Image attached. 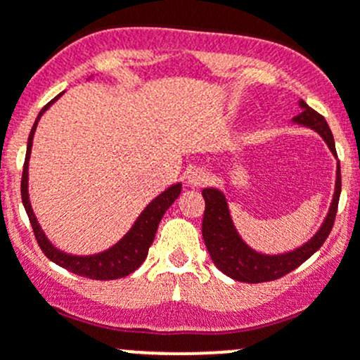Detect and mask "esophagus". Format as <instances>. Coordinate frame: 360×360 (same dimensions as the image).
I'll return each instance as SVG.
<instances>
[{"label": "esophagus", "instance_id": "esophagus-1", "mask_svg": "<svg viewBox=\"0 0 360 360\" xmlns=\"http://www.w3.org/2000/svg\"><path fill=\"white\" fill-rule=\"evenodd\" d=\"M210 181V174L205 169H195L188 174V184L191 186H203Z\"/></svg>", "mask_w": 360, "mask_h": 360}]
</instances>
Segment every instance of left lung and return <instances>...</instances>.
<instances>
[{
  "mask_svg": "<svg viewBox=\"0 0 360 360\" xmlns=\"http://www.w3.org/2000/svg\"><path fill=\"white\" fill-rule=\"evenodd\" d=\"M300 108L301 112L297 116H294V123L310 127L315 132L321 134V137L326 141L331 153L338 157L335 139H333L331 129H329L324 116L319 115L315 110H311L304 101H300ZM340 193L341 172L340 163H338L335 195H333V202L331 207H329L328 216H326L324 223L319 228L317 233L307 244L291 250V252L270 256V254L256 252V250L250 249L242 240L233 221H231L224 195L219 190H216V188H205V190H202L203 200H205V212H203L202 221V237L203 242H205V248L209 250L214 264L224 275L233 278V281L249 282V284L277 281V278L284 277L289 271H292L294 268L300 266L301 263H304L311 254L317 252L322 248L326 238L331 233L333 224H335Z\"/></svg>",
  "mask_w": 360,
  "mask_h": 360,
  "instance_id": "left-lung-1",
  "label": "left lung"
}]
</instances>
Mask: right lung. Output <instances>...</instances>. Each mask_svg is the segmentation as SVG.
<instances>
[{
  "label": "right lung",
  "mask_w": 360,
  "mask_h": 360,
  "mask_svg": "<svg viewBox=\"0 0 360 360\" xmlns=\"http://www.w3.org/2000/svg\"><path fill=\"white\" fill-rule=\"evenodd\" d=\"M63 94H59L56 99L50 101V103L39 111L38 118H36L34 125H32L31 129V134H29L27 151H25V162H24V170H22V181H20V195H22L24 209L25 212H27L29 221H31L36 242H38L39 249L45 252V256L49 257L50 261H53V263L59 264V266L66 268L68 271H72V274L82 275V277H86V278H94V281H115V278L127 277V275H130L132 271H136L137 268L143 264V261L146 259L148 249H150V245L153 244L160 219L163 217L165 210L172 205L174 200L179 197L181 183L169 186L165 191H162L155 200L148 203L146 209H144L143 212H141V216L136 219L134 226L130 228V230L125 233V237L120 238L112 248L103 250V252L90 254V256H75V254H68L64 252V250L57 249L56 245L46 238L45 231L41 230L34 212H32L31 202H29V191H27V176H29L27 170H29V157H31V148H32V137H34V130L36 127H38L39 118H41L43 112L49 110V108L52 106V104L63 96Z\"/></svg>",
  "instance_id": "obj_1"
}]
</instances>
